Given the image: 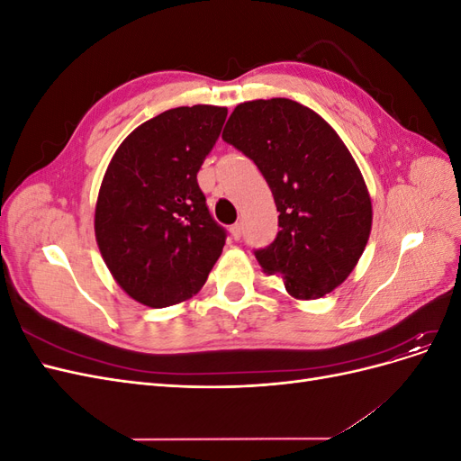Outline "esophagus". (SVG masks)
<instances>
[{
  "instance_id": "34e87169",
  "label": "esophagus",
  "mask_w": 461,
  "mask_h": 461,
  "mask_svg": "<svg viewBox=\"0 0 461 461\" xmlns=\"http://www.w3.org/2000/svg\"><path fill=\"white\" fill-rule=\"evenodd\" d=\"M230 234H232V239H234V240H240V236H242V227L239 225V222H234V225L230 227Z\"/></svg>"
}]
</instances>
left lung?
Instances as JSON below:
<instances>
[{"mask_svg":"<svg viewBox=\"0 0 461 461\" xmlns=\"http://www.w3.org/2000/svg\"><path fill=\"white\" fill-rule=\"evenodd\" d=\"M222 140L252 159L278 212L276 239L256 249L290 296L317 300L346 281L371 232V198L340 136L315 111L286 97L236 105Z\"/></svg>","mask_w":461,"mask_h":461,"instance_id":"8db88e82","label":"left lung"}]
</instances>
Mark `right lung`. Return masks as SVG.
<instances>
[{"mask_svg":"<svg viewBox=\"0 0 461 461\" xmlns=\"http://www.w3.org/2000/svg\"><path fill=\"white\" fill-rule=\"evenodd\" d=\"M227 107L163 111L124 138L95 203V240L131 298L167 308L198 294L225 246L198 171L213 149Z\"/></svg>","mask_w":461,"mask_h":461,"instance_id":"obj_1","label":"right lung"}]
</instances>
